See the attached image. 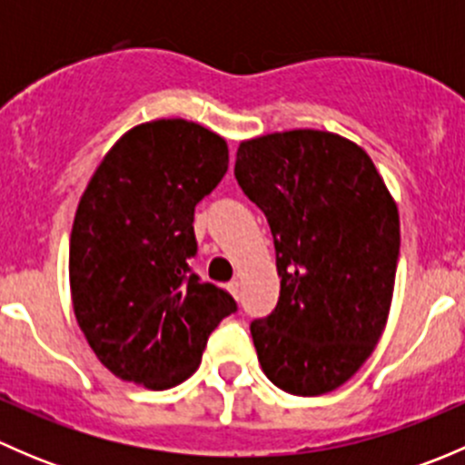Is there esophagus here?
<instances>
[{
  "label": "esophagus",
  "mask_w": 465,
  "mask_h": 465,
  "mask_svg": "<svg viewBox=\"0 0 465 465\" xmlns=\"http://www.w3.org/2000/svg\"><path fill=\"white\" fill-rule=\"evenodd\" d=\"M227 290H229V292H232L233 299H241V281H236V279L229 281Z\"/></svg>",
  "instance_id": "obj_1"
}]
</instances>
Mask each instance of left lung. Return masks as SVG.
Instances as JSON below:
<instances>
[{
    "label": "left lung",
    "mask_w": 465,
    "mask_h": 465,
    "mask_svg": "<svg viewBox=\"0 0 465 465\" xmlns=\"http://www.w3.org/2000/svg\"><path fill=\"white\" fill-rule=\"evenodd\" d=\"M238 184L265 213L279 303L252 322L262 373L294 396L355 376L387 326L401 218L371 157L326 130H288L238 145Z\"/></svg>",
    "instance_id": "1"
}]
</instances>
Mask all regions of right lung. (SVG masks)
Segmentation results:
<instances>
[{
	"instance_id": "obj_1",
	"label": "right lung",
	"mask_w": 465,
	"mask_h": 465,
	"mask_svg": "<svg viewBox=\"0 0 465 465\" xmlns=\"http://www.w3.org/2000/svg\"><path fill=\"white\" fill-rule=\"evenodd\" d=\"M229 166L224 137L186 119L130 128L83 191L69 288L89 349L116 378L171 389L195 373L211 331L236 311L191 274L195 204Z\"/></svg>"
}]
</instances>
